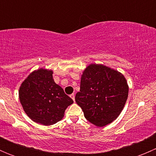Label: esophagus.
Here are the masks:
<instances>
[{"label":"esophagus","mask_w":156,"mask_h":156,"mask_svg":"<svg viewBox=\"0 0 156 156\" xmlns=\"http://www.w3.org/2000/svg\"><path fill=\"white\" fill-rule=\"evenodd\" d=\"M70 97H71V98L72 99V100H74V101H75V94H71V95H70Z\"/></svg>","instance_id":"1"}]
</instances>
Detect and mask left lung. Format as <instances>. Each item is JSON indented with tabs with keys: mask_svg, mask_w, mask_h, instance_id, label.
I'll return each mask as SVG.
<instances>
[{
	"mask_svg": "<svg viewBox=\"0 0 156 156\" xmlns=\"http://www.w3.org/2000/svg\"><path fill=\"white\" fill-rule=\"evenodd\" d=\"M128 85L123 75L102 64H90L81 75L77 104L93 125L103 127L115 120L128 97Z\"/></svg>",
	"mask_w": 156,
	"mask_h": 156,
	"instance_id": "left-lung-1",
	"label": "left lung"
}]
</instances>
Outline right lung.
<instances>
[{
	"mask_svg": "<svg viewBox=\"0 0 156 156\" xmlns=\"http://www.w3.org/2000/svg\"><path fill=\"white\" fill-rule=\"evenodd\" d=\"M53 71L39 69L29 74L19 90V97L25 112L33 121L52 125L64 117L73 100L55 83Z\"/></svg>",
	"mask_w": 156,
	"mask_h": 156,
	"instance_id": "right-lung-1",
	"label": "right lung"
}]
</instances>
